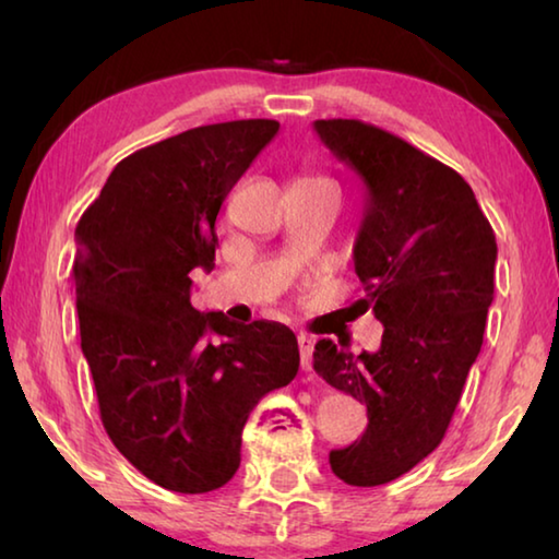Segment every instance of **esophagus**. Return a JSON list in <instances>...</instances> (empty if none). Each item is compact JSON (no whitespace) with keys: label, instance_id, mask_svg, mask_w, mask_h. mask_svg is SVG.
<instances>
[{"label":"esophagus","instance_id":"obj_1","mask_svg":"<svg viewBox=\"0 0 559 559\" xmlns=\"http://www.w3.org/2000/svg\"><path fill=\"white\" fill-rule=\"evenodd\" d=\"M298 349H300V367L306 372L313 370V340L308 335H298Z\"/></svg>","mask_w":559,"mask_h":559}]
</instances>
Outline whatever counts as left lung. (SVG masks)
Listing matches in <instances>:
<instances>
[{
	"mask_svg": "<svg viewBox=\"0 0 559 559\" xmlns=\"http://www.w3.org/2000/svg\"><path fill=\"white\" fill-rule=\"evenodd\" d=\"M316 132L365 189L355 241L359 313L384 325L377 353L318 340L313 367L367 406V429L330 451L347 486L404 476L439 447L493 302L498 246L456 169L362 120H316Z\"/></svg>",
	"mask_w": 559,
	"mask_h": 559,
	"instance_id": "8db88e82",
	"label": "left lung"
}]
</instances>
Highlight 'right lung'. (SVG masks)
Returning <instances> with one entry per match:
<instances>
[{"instance_id": "right-lung-1", "label": "right lung", "mask_w": 559, "mask_h": 559, "mask_svg": "<svg viewBox=\"0 0 559 559\" xmlns=\"http://www.w3.org/2000/svg\"><path fill=\"white\" fill-rule=\"evenodd\" d=\"M276 132V120H231L138 150L75 226V308L100 421L175 493L229 484L253 406L300 365L290 328L189 302V273L214 269L222 202Z\"/></svg>"}]
</instances>
